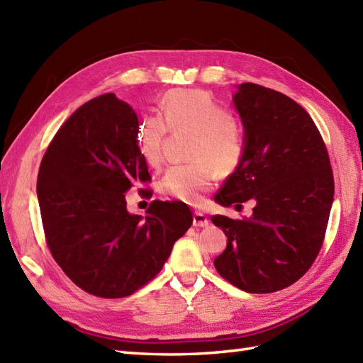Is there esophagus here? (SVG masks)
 <instances>
[{
    "label": "esophagus",
    "mask_w": 363,
    "mask_h": 363,
    "mask_svg": "<svg viewBox=\"0 0 363 363\" xmlns=\"http://www.w3.org/2000/svg\"><path fill=\"white\" fill-rule=\"evenodd\" d=\"M193 225L194 227H207L208 225V218L201 211H194L193 215Z\"/></svg>",
    "instance_id": "1"
}]
</instances>
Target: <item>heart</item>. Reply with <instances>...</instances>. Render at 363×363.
Masks as SVG:
<instances>
[{"instance_id":"1","label":"heart","mask_w":363,"mask_h":363,"mask_svg":"<svg viewBox=\"0 0 363 363\" xmlns=\"http://www.w3.org/2000/svg\"><path fill=\"white\" fill-rule=\"evenodd\" d=\"M161 115H147L136 128V147L143 160L156 165L161 161L167 130H190L193 138L189 156L194 161L178 164L165 172L161 190L167 196L190 206H199L216 181V164L228 170L244 150L242 130L210 93L203 90H174L162 98Z\"/></svg>"}]
</instances>
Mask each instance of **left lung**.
I'll use <instances>...</instances> for the list:
<instances>
[{
  "instance_id": "obj_1",
  "label": "left lung",
  "mask_w": 363,
  "mask_h": 363,
  "mask_svg": "<svg viewBox=\"0 0 363 363\" xmlns=\"http://www.w3.org/2000/svg\"><path fill=\"white\" fill-rule=\"evenodd\" d=\"M233 106L244 150L215 201L256 206L242 220L211 216L227 236L215 268L247 293H273L308 272L322 247L334 198L330 157L311 116L282 93L244 82Z\"/></svg>"
}]
</instances>
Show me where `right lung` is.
<instances>
[{"instance_id":"obj_1","label":"right lung","mask_w":363,"mask_h":363,"mask_svg":"<svg viewBox=\"0 0 363 363\" xmlns=\"http://www.w3.org/2000/svg\"><path fill=\"white\" fill-rule=\"evenodd\" d=\"M138 125L115 93L90 99L55 135L36 182L53 259L79 288L107 299L152 281L193 222L178 201H153L145 216L128 213L125 191L150 181Z\"/></svg>"}]
</instances>
